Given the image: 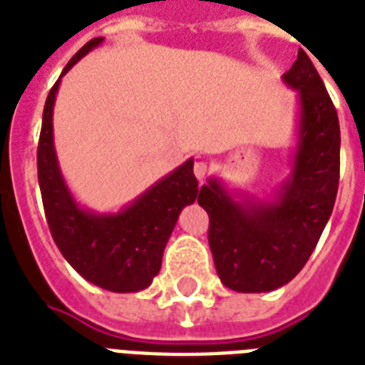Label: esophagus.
Masks as SVG:
<instances>
[{
    "label": "esophagus",
    "instance_id": "1",
    "mask_svg": "<svg viewBox=\"0 0 365 365\" xmlns=\"http://www.w3.org/2000/svg\"><path fill=\"white\" fill-rule=\"evenodd\" d=\"M193 172H195V176H197V180H199V182H205L206 174H208V165H206L205 160H199V163H195Z\"/></svg>",
    "mask_w": 365,
    "mask_h": 365
}]
</instances>
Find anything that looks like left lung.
I'll return each instance as SVG.
<instances>
[{"mask_svg": "<svg viewBox=\"0 0 365 365\" xmlns=\"http://www.w3.org/2000/svg\"><path fill=\"white\" fill-rule=\"evenodd\" d=\"M282 79L299 93V140L292 174L274 200H237L216 178L199 191L217 277L242 294L280 288L305 267L339 187V119L305 51Z\"/></svg>", "mask_w": 365, "mask_h": 365, "instance_id": "8db88e82", "label": "left lung"}]
</instances>
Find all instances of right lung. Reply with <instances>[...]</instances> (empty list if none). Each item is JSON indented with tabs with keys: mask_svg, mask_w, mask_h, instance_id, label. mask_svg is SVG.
Here are the masks:
<instances>
[{
	"mask_svg": "<svg viewBox=\"0 0 365 365\" xmlns=\"http://www.w3.org/2000/svg\"><path fill=\"white\" fill-rule=\"evenodd\" d=\"M100 43L102 37H96L79 48L48 93L37 145V178L48 229L66 261L88 282L126 294L148 288L160 271L172 229L183 206L197 199L199 183L189 159L117 214L83 210L71 197L54 153V100L62 76Z\"/></svg>",
	"mask_w": 365,
	"mask_h": 365,
	"instance_id": "add662e5",
	"label": "right lung"
}]
</instances>
